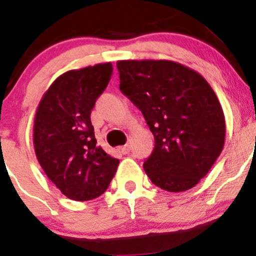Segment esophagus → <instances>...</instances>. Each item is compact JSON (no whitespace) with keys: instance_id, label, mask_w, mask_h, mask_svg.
I'll list each match as a JSON object with an SVG mask.
<instances>
[{"instance_id":"34e87169","label":"esophagus","mask_w":256,"mask_h":256,"mask_svg":"<svg viewBox=\"0 0 256 256\" xmlns=\"http://www.w3.org/2000/svg\"><path fill=\"white\" fill-rule=\"evenodd\" d=\"M120 152H122V154H128V152H130V145H124V146L120 148Z\"/></svg>"}]
</instances>
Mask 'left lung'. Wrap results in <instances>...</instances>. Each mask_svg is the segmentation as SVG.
<instances>
[{
  "label": "left lung",
  "mask_w": 256,
  "mask_h": 256,
  "mask_svg": "<svg viewBox=\"0 0 256 256\" xmlns=\"http://www.w3.org/2000/svg\"><path fill=\"white\" fill-rule=\"evenodd\" d=\"M120 90L144 114L155 148L144 163L155 186L184 192L204 178L225 144V116L200 73L172 60H118Z\"/></svg>",
  "instance_id": "1"
}]
</instances>
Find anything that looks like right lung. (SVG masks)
I'll list each match as a JSON object with an SVG mask.
<instances>
[{
  "mask_svg": "<svg viewBox=\"0 0 256 256\" xmlns=\"http://www.w3.org/2000/svg\"><path fill=\"white\" fill-rule=\"evenodd\" d=\"M111 63L73 69L44 93L34 120V148L48 178L74 200L97 198L108 188L118 159L97 146L90 111L106 90Z\"/></svg>",
  "mask_w": 256,
  "mask_h": 256,
  "instance_id": "right-lung-1",
  "label": "right lung"
}]
</instances>
